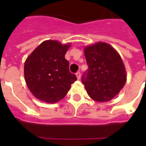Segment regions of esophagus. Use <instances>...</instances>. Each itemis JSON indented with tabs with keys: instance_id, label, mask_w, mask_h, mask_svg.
Here are the masks:
<instances>
[{
	"instance_id": "34e87169",
	"label": "esophagus",
	"mask_w": 146,
	"mask_h": 146,
	"mask_svg": "<svg viewBox=\"0 0 146 146\" xmlns=\"http://www.w3.org/2000/svg\"><path fill=\"white\" fill-rule=\"evenodd\" d=\"M76 77H77L78 80H80V77H81V73H80V71H78L76 73Z\"/></svg>"
}]
</instances>
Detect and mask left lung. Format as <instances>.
I'll return each instance as SVG.
<instances>
[{"instance_id":"8db88e82","label":"left lung","mask_w":146,"mask_h":146,"mask_svg":"<svg viewBox=\"0 0 146 146\" xmlns=\"http://www.w3.org/2000/svg\"><path fill=\"white\" fill-rule=\"evenodd\" d=\"M88 64L82 76L87 93L98 102L110 101L117 95L127 80L122 59L117 51L104 42L85 48Z\"/></svg>"}]
</instances>
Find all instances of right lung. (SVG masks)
Listing matches in <instances>:
<instances>
[{"instance_id":"add662e5","label":"right lung","mask_w":146,"mask_h":146,"mask_svg":"<svg viewBox=\"0 0 146 146\" xmlns=\"http://www.w3.org/2000/svg\"><path fill=\"white\" fill-rule=\"evenodd\" d=\"M70 44L57 41L42 42L26 59L25 80L29 89L41 101L55 103L65 97L77 80L69 70L65 54Z\"/></svg>"}]
</instances>
